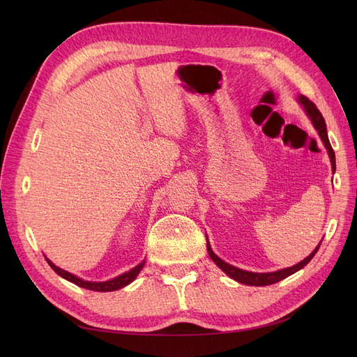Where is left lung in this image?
I'll use <instances>...</instances> for the list:
<instances>
[{
    "label": "left lung",
    "mask_w": 357,
    "mask_h": 357,
    "mask_svg": "<svg viewBox=\"0 0 357 357\" xmlns=\"http://www.w3.org/2000/svg\"><path fill=\"white\" fill-rule=\"evenodd\" d=\"M298 102L304 107V110L307 113V116L310 117V121L312 123V126L316 128V131L319 132V137L321 138L323 144H325L326 150H328V155H329V159H331V165H332V171L335 172V168H337V165H335V153L332 150V146L329 143V138H328V131H326V123H325V119H323L321 113L317 110V107L312 104L308 98H305L304 95H299L298 96ZM321 243H319V245L312 250L304 261H301L299 264L294 265V266H289V268H284V269H278V271H274V273H252V271H245V269H240L236 268L228 262H225L223 259H220L218 255H215L213 250H211V245L207 240V250H208V255L211 257V261L218 265L222 271L229 275L231 278H234L235 282L238 283H243V284H247V286H268V284H274V283H278L282 282L283 278L295 274L296 271H299V269L304 268L312 257H314V255L317 253L319 247H320Z\"/></svg>",
    "instance_id": "obj_1"
}]
</instances>
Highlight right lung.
<instances>
[{
  "mask_svg": "<svg viewBox=\"0 0 357 357\" xmlns=\"http://www.w3.org/2000/svg\"><path fill=\"white\" fill-rule=\"evenodd\" d=\"M46 261H47V264L50 265V268L53 269V271H55L59 277L68 280V282L77 284L79 287L95 290V291H113V290H119V289L128 286L129 283L134 282V280L137 278V275L139 274V271H142V269H143L144 264H146V261H143L142 264H138L137 266H134L132 269H129L128 273H123V274L117 275V277H114L112 280H107V282H88V280H83V278H80L77 275H74V274L66 271V269L56 266L47 257H46Z\"/></svg>",
  "mask_w": 357,
  "mask_h": 357,
  "instance_id": "add662e5",
  "label": "right lung"
}]
</instances>
